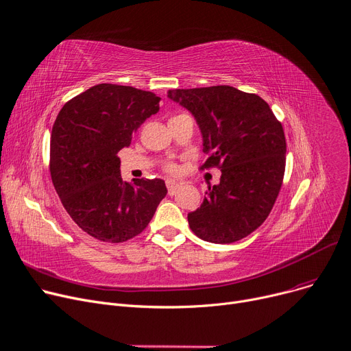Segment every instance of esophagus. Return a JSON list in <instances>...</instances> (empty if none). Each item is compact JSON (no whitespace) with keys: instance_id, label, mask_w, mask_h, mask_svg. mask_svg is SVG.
Here are the masks:
<instances>
[{"instance_id":"34e87169","label":"esophagus","mask_w":351,"mask_h":351,"mask_svg":"<svg viewBox=\"0 0 351 351\" xmlns=\"http://www.w3.org/2000/svg\"><path fill=\"white\" fill-rule=\"evenodd\" d=\"M180 187V182L174 181V180H169L167 181V189H169V193L170 194H174V191Z\"/></svg>"}]
</instances>
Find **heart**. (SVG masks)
I'll list each match as a JSON object with an SVG mask.
<instances>
[{
    "instance_id": "obj_1",
    "label": "heart",
    "mask_w": 351,
    "mask_h": 351,
    "mask_svg": "<svg viewBox=\"0 0 351 351\" xmlns=\"http://www.w3.org/2000/svg\"><path fill=\"white\" fill-rule=\"evenodd\" d=\"M165 170L169 171V173H177V170H178V169H177V165H176V164H169V165L165 167Z\"/></svg>"
}]
</instances>
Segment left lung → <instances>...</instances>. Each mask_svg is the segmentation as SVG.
I'll list each match as a JSON object with an SVG mask.
<instances>
[{
  "label": "left lung",
  "instance_id": "left-lung-1",
  "mask_svg": "<svg viewBox=\"0 0 351 351\" xmlns=\"http://www.w3.org/2000/svg\"><path fill=\"white\" fill-rule=\"evenodd\" d=\"M202 130V170L219 167L220 184L187 219L204 241L230 244L252 234L269 217L286 170V137L270 106L230 86L170 90Z\"/></svg>",
  "mask_w": 351,
  "mask_h": 351
}]
</instances>
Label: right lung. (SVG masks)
I'll return each mask as SVG.
<instances>
[{"label": "right lung", "instance_id": "1", "mask_svg": "<svg viewBox=\"0 0 351 351\" xmlns=\"http://www.w3.org/2000/svg\"><path fill=\"white\" fill-rule=\"evenodd\" d=\"M160 97L128 86L98 84L65 103L49 143V173L61 203L91 237L123 243L152 221L165 182L120 174L117 153L160 110Z\"/></svg>", "mask_w": 351, "mask_h": 351}]
</instances>
